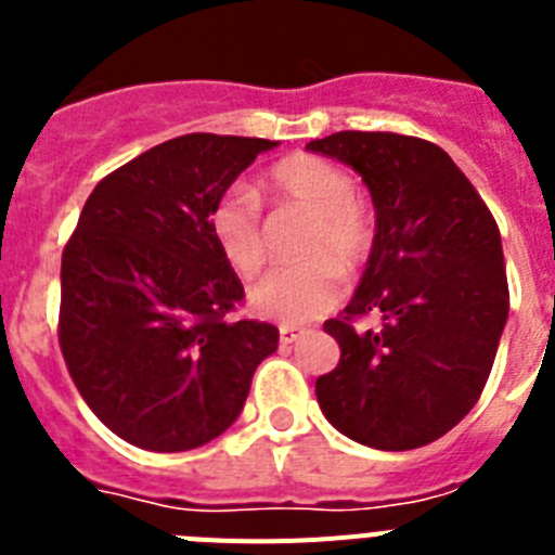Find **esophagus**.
I'll return each instance as SVG.
<instances>
[{
	"label": "esophagus",
	"mask_w": 555,
	"mask_h": 555,
	"mask_svg": "<svg viewBox=\"0 0 555 555\" xmlns=\"http://www.w3.org/2000/svg\"><path fill=\"white\" fill-rule=\"evenodd\" d=\"M302 333V327H294V325H283L281 327V345H292L297 341V336Z\"/></svg>",
	"instance_id": "1"
}]
</instances>
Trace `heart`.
<instances>
[{
  "instance_id": "b5f03b06",
  "label": "heart",
  "mask_w": 555,
  "mask_h": 555,
  "mask_svg": "<svg viewBox=\"0 0 555 555\" xmlns=\"http://www.w3.org/2000/svg\"><path fill=\"white\" fill-rule=\"evenodd\" d=\"M267 185L274 197L313 217L300 249L311 261L267 272L249 288V302L263 317L288 325L317 320L341 297L336 267L352 274L370 258L375 238L370 208L356 194L350 171L306 152L278 160L269 169ZM208 228L235 272L253 278L263 267L267 238L261 203L247 189L224 191L210 208Z\"/></svg>"
}]
</instances>
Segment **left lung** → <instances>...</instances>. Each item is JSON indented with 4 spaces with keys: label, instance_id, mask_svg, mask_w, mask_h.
<instances>
[{
    "label": "left lung",
    "instance_id": "1",
    "mask_svg": "<svg viewBox=\"0 0 555 555\" xmlns=\"http://www.w3.org/2000/svg\"><path fill=\"white\" fill-rule=\"evenodd\" d=\"M311 152L352 166L375 242L350 306L325 331L336 370L317 377L327 423L375 450H414L469 414L508 320L494 217L442 146L397 132H333ZM375 315L377 328H356Z\"/></svg>",
    "mask_w": 555,
    "mask_h": 555
}]
</instances>
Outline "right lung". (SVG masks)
Listing matches in <instances>:
<instances>
[{
  "label": "right lung",
  "instance_id": "right-lung-1",
  "mask_svg": "<svg viewBox=\"0 0 555 555\" xmlns=\"http://www.w3.org/2000/svg\"><path fill=\"white\" fill-rule=\"evenodd\" d=\"M278 141L189 132L96 183L61 261L68 375L113 434L152 453L203 448L242 414L278 327L230 320L244 286L208 228Z\"/></svg>",
  "mask_w": 555,
  "mask_h": 555
}]
</instances>
